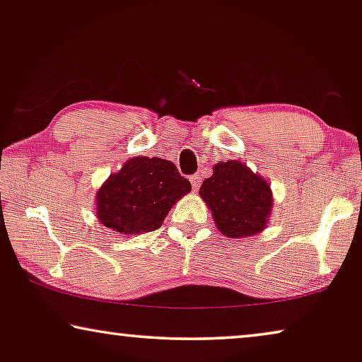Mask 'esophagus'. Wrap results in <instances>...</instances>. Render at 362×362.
Here are the masks:
<instances>
[{"label": "esophagus", "instance_id": "obj_1", "mask_svg": "<svg viewBox=\"0 0 362 362\" xmlns=\"http://www.w3.org/2000/svg\"><path fill=\"white\" fill-rule=\"evenodd\" d=\"M190 182H192V187H193V190L198 192L199 185H202V177H199V175H192V177H190Z\"/></svg>", "mask_w": 362, "mask_h": 362}]
</instances>
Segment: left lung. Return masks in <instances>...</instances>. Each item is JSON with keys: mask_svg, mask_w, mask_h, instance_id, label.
Masks as SVG:
<instances>
[{"mask_svg": "<svg viewBox=\"0 0 362 362\" xmlns=\"http://www.w3.org/2000/svg\"><path fill=\"white\" fill-rule=\"evenodd\" d=\"M219 233L239 239L267 229L273 208L272 183L240 160L214 164L213 175L199 188Z\"/></svg>", "mask_w": 362, "mask_h": 362, "instance_id": "1", "label": "left lung"}]
</instances>
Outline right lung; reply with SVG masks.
Returning <instances> with one entry per match:
<instances>
[{"mask_svg":"<svg viewBox=\"0 0 362 362\" xmlns=\"http://www.w3.org/2000/svg\"><path fill=\"white\" fill-rule=\"evenodd\" d=\"M192 190L170 160L136 156L110 174L95 193V216L115 233L138 235L159 229L170 208Z\"/></svg>","mask_w":362,"mask_h":362,"instance_id":"obj_1","label":"right lung"}]
</instances>
